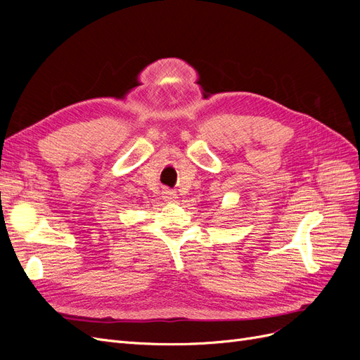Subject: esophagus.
Segmentation results:
<instances>
[{
  "instance_id": "34e87169",
  "label": "esophagus",
  "mask_w": 360,
  "mask_h": 360,
  "mask_svg": "<svg viewBox=\"0 0 360 360\" xmlns=\"http://www.w3.org/2000/svg\"><path fill=\"white\" fill-rule=\"evenodd\" d=\"M163 198H165L167 201H172V200L177 198V193L171 191V189H165V191H163Z\"/></svg>"
}]
</instances>
